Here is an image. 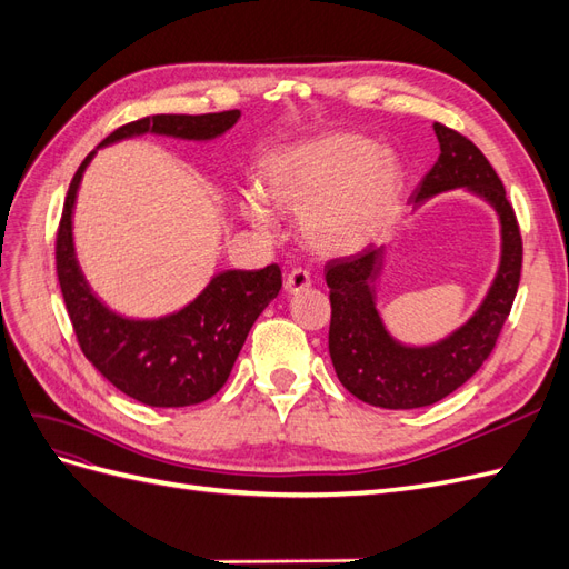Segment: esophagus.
I'll list each match as a JSON object with an SVG mask.
<instances>
[{
    "mask_svg": "<svg viewBox=\"0 0 569 569\" xmlns=\"http://www.w3.org/2000/svg\"><path fill=\"white\" fill-rule=\"evenodd\" d=\"M308 287H311V274H308L301 268H295L284 278V291H287V295H299V291H303Z\"/></svg>",
    "mask_w": 569,
    "mask_h": 569,
    "instance_id": "esophagus-1",
    "label": "esophagus"
}]
</instances>
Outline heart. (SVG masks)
<instances>
[{
	"mask_svg": "<svg viewBox=\"0 0 569 569\" xmlns=\"http://www.w3.org/2000/svg\"><path fill=\"white\" fill-rule=\"evenodd\" d=\"M403 168L391 149L353 132H332L291 144L266 163L258 194L239 211L256 230H270L268 206L299 216L301 242L339 258L368 249L399 211Z\"/></svg>",
	"mask_w": 569,
	"mask_h": 569,
	"instance_id": "obj_1",
	"label": "heart"
}]
</instances>
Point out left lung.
<instances>
[{"instance_id":"left-lung-1","label":"left lung","mask_w":569,"mask_h":569,"mask_svg":"<svg viewBox=\"0 0 569 569\" xmlns=\"http://www.w3.org/2000/svg\"><path fill=\"white\" fill-rule=\"evenodd\" d=\"M435 134L441 153L412 192L410 206L416 209L437 194L465 189L493 209L501 253L475 313L453 332L429 343H408L393 337L377 306L375 282L387 266L389 247L372 244L325 266L332 303L330 358L335 372L356 399L377 408L432 406L468 382L496 347L520 284L522 239L503 182L485 153L462 134L441 123H435Z\"/></svg>"}]
</instances>
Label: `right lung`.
I'll list each match as a JSON object with an SVG mask.
<instances>
[{"label":"right lung","mask_w":569,"mask_h":569,"mask_svg":"<svg viewBox=\"0 0 569 569\" xmlns=\"http://www.w3.org/2000/svg\"><path fill=\"white\" fill-rule=\"evenodd\" d=\"M237 109L203 116L159 113L111 132L78 168L68 187L57 234V272L82 353L130 399L153 408L201 403L228 382L234 360L263 308L280 295L278 266L220 270L199 295L173 313L130 318L101 301L84 280L73 242V211L84 170L94 153L142 134L211 142L232 130Z\"/></svg>","instance_id":"add662e5"}]
</instances>
